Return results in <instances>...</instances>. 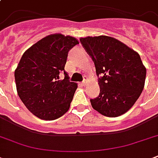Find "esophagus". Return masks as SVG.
I'll use <instances>...</instances> for the list:
<instances>
[{
    "mask_svg": "<svg viewBox=\"0 0 158 158\" xmlns=\"http://www.w3.org/2000/svg\"><path fill=\"white\" fill-rule=\"evenodd\" d=\"M87 84V79H84V80L81 83V85L82 86H85Z\"/></svg>",
    "mask_w": 158,
    "mask_h": 158,
    "instance_id": "esophagus-1",
    "label": "esophagus"
}]
</instances>
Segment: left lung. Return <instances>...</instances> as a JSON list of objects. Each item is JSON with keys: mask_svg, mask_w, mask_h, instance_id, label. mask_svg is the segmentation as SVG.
Wrapping results in <instances>:
<instances>
[{"mask_svg": "<svg viewBox=\"0 0 158 158\" xmlns=\"http://www.w3.org/2000/svg\"><path fill=\"white\" fill-rule=\"evenodd\" d=\"M99 78L100 94L90 99L102 115L117 117L132 107L144 88L146 67L137 52L109 36L80 38Z\"/></svg>", "mask_w": 158, "mask_h": 158, "instance_id": "8db88e82", "label": "left lung"}]
</instances>
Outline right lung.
<instances>
[{"label": "right lung", "instance_id": "right-lung-1", "mask_svg": "<svg viewBox=\"0 0 158 158\" xmlns=\"http://www.w3.org/2000/svg\"><path fill=\"white\" fill-rule=\"evenodd\" d=\"M79 41L72 36L54 33L25 51L15 70L17 93L32 114L53 120L68 111L78 88L64 71L68 52ZM64 72L65 79L59 80Z\"/></svg>", "mask_w": 158, "mask_h": 158}]
</instances>
